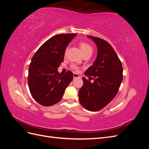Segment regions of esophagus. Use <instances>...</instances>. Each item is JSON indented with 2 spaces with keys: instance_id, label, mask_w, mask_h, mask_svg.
Masks as SVG:
<instances>
[{
  "instance_id": "obj_1",
  "label": "esophagus",
  "mask_w": 149,
  "mask_h": 149,
  "mask_svg": "<svg viewBox=\"0 0 149 149\" xmlns=\"http://www.w3.org/2000/svg\"><path fill=\"white\" fill-rule=\"evenodd\" d=\"M73 77L74 78H79V74H78L77 73H73Z\"/></svg>"
}]
</instances>
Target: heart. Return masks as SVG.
I'll return each instance as SVG.
<instances>
[{"label":"heart","mask_w":149,"mask_h":149,"mask_svg":"<svg viewBox=\"0 0 149 149\" xmlns=\"http://www.w3.org/2000/svg\"><path fill=\"white\" fill-rule=\"evenodd\" d=\"M79 47L81 49V50L83 55H86V54H89V53L92 54L93 48H92L91 46L89 44H88V43L84 42H81L79 43ZM67 50H68V48H66L65 50V56L66 55ZM71 68L76 71H78L79 70V68L75 65H71Z\"/></svg>","instance_id":"obj_1"}]
</instances>
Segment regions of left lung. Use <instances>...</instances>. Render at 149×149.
<instances>
[{"label":"left lung","mask_w":149,"mask_h":149,"mask_svg":"<svg viewBox=\"0 0 149 149\" xmlns=\"http://www.w3.org/2000/svg\"><path fill=\"white\" fill-rule=\"evenodd\" d=\"M88 37L92 39L97 47L96 60L84 73L89 78L93 77L94 83L83 78L79 100L86 109L97 111L107 106L118 93L123 79V68L118 55L109 43L93 36Z\"/></svg>","instance_id":"1"}]
</instances>
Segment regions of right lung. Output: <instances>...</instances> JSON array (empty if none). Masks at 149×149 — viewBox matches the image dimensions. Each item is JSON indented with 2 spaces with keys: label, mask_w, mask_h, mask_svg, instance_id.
I'll list each match as a JSON object with an SVG mask.
<instances>
[{
  "label": "right lung",
  "mask_w": 149,
  "mask_h": 149,
  "mask_svg": "<svg viewBox=\"0 0 149 149\" xmlns=\"http://www.w3.org/2000/svg\"><path fill=\"white\" fill-rule=\"evenodd\" d=\"M76 33L58 34L48 39L36 52L29 66L28 84L34 100L44 106L59 102L73 78L68 71L62 75L58 68L63 61L65 50Z\"/></svg>",
  "instance_id": "obj_1"
}]
</instances>
